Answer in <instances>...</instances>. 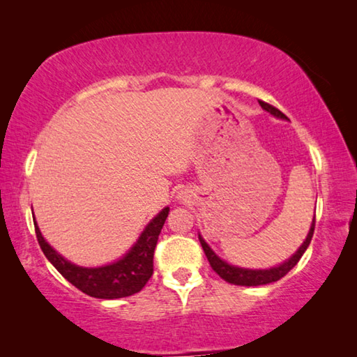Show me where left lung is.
<instances>
[{
	"label": "left lung",
	"mask_w": 357,
	"mask_h": 357,
	"mask_svg": "<svg viewBox=\"0 0 357 357\" xmlns=\"http://www.w3.org/2000/svg\"><path fill=\"white\" fill-rule=\"evenodd\" d=\"M259 105H261L263 110L269 112L271 114H274V116H277V118L288 119L285 114L279 110V108L266 104V102H263V100H259ZM313 229H315V215H313L310 231H309V234H307L305 241L302 243L298 252H296L291 258H288L287 261H283L282 264L275 266V268H269V269H245V268H238V266L228 264L227 261H223V259H220L215 255L213 249H211V247L206 244V241H204L200 234H198V239H200L203 250H204V253H206V258L211 264V268H213L223 280L228 283H233V285H241V287H258V285H266V283H273V282L280 280L282 277H285L289 271H291L294 266L298 264L301 257L304 255V252L307 250V247H309V244H310L312 236H313Z\"/></svg>",
	"instance_id": "8db88e82"
}]
</instances>
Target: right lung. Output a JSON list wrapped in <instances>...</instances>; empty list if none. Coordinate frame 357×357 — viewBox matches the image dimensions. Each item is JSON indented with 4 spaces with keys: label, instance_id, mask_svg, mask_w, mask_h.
<instances>
[{
    "label": "right lung",
    "instance_id": "add662e5",
    "mask_svg": "<svg viewBox=\"0 0 357 357\" xmlns=\"http://www.w3.org/2000/svg\"><path fill=\"white\" fill-rule=\"evenodd\" d=\"M170 208H164L143 229L137 243L126 255L100 268H82L64 259L42 236L34 219L36 238L44 255L66 280L84 294L99 299H118L140 291L153 275L154 249Z\"/></svg>",
    "mask_w": 357,
    "mask_h": 357
}]
</instances>
